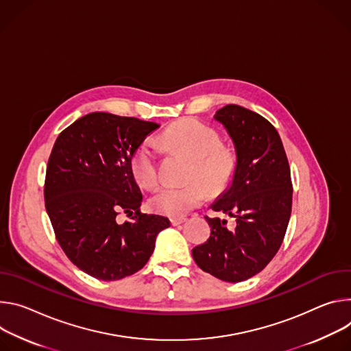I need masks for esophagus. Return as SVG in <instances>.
I'll list each match as a JSON object with an SVG mask.
<instances>
[{
  "label": "esophagus",
  "mask_w": 351,
  "mask_h": 351,
  "mask_svg": "<svg viewBox=\"0 0 351 351\" xmlns=\"http://www.w3.org/2000/svg\"><path fill=\"white\" fill-rule=\"evenodd\" d=\"M185 220H186L185 217H171V219H170V221H171V224H173V226H178V224L184 223Z\"/></svg>",
  "instance_id": "34e87169"
}]
</instances>
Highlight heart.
Listing matches in <instances>:
<instances>
[{
  "instance_id": "b5f03b06",
  "label": "heart",
  "mask_w": 351,
  "mask_h": 351,
  "mask_svg": "<svg viewBox=\"0 0 351 351\" xmlns=\"http://www.w3.org/2000/svg\"><path fill=\"white\" fill-rule=\"evenodd\" d=\"M162 141L191 156L186 171L189 182L184 185H163L153 193L150 206L162 215L180 217L198 208L206 198V188L215 193L221 191L236 171V154L227 146L219 145L216 130L195 119H185L170 125ZM131 170L135 181L143 188L159 182V163L156 145L145 139L134 152Z\"/></svg>"
}]
</instances>
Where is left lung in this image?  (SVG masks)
Masks as SVG:
<instances>
[{"instance_id": "1", "label": "left lung", "mask_w": 351, "mask_h": 351, "mask_svg": "<svg viewBox=\"0 0 351 351\" xmlns=\"http://www.w3.org/2000/svg\"><path fill=\"white\" fill-rule=\"evenodd\" d=\"M237 154L231 185L212 205L236 217H208L210 237L192 250L193 261L212 276L237 283L255 276L278 254L291 215L293 184L282 139L266 119L237 104L217 110Z\"/></svg>"}]
</instances>
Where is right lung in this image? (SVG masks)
Segmentation results:
<instances>
[{"instance_id": "right-lung-1", "label": "right lung", "mask_w": 351, "mask_h": 351, "mask_svg": "<svg viewBox=\"0 0 351 351\" xmlns=\"http://www.w3.org/2000/svg\"><path fill=\"white\" fill-rule=\"evenodd\" d=\"M160 125L135 117L90 112L65 128L49 158L45 202L68 259L106 282L134 275L149 261L167 217L141 212L131 159ZM132 217L123 225L119 213Z\"/></svg>"}]
</instances>
